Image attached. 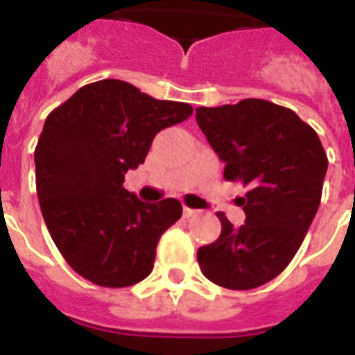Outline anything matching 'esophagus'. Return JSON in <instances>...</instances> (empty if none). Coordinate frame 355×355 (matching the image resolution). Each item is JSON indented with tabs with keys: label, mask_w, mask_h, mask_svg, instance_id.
Returning <instances> with one entry per match:
<instances>
[{
	"label": "esophagus",
	"mask_w": 355,
	"mask_h": 355,
	"mask_svg": "<svg viewBox=\"0 0 355 355\" xmlns=\"http://www.w3.org/2000/svg\"><path fill=\"white\" fill-rule=\"evenodd\" d=\"M182 214H184V217H186V219H189V217L197 216V214H199V210H195V208H188V206H184Z\"/></svg>",
	"instance_id": "1"
}]
</instances>
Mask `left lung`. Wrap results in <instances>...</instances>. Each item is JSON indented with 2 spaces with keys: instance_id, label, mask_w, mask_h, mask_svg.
I'll list each match as a JSON object with an SVG mask.
<instances>
[{
  "instance_id": "1",
  "label": "left lung",
  "mask_w": 355,
  "mask_h": 355,
  "mask_svg": "<svg viewBox=\"0 0 355 355\" xmlns=\"http://www.w3.org/2000/svg\"><path fill=\"white\" fill-rule=\"evenodd\" d=\"M197 123L219 158L225 178L248 186L245 225L219 211L221 236L199 248L202 275L217 286L247 291L291 263L319 210L328 156L319 136L291 108L265 99L197 108Z\"/></svg>"
}]
</instances>
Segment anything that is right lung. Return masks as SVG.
Segmentation results:
<instances>
[{
    "label": "right lung",
    "mask_w": 355,
    "mask_h": 355,
    "mask_svg": "<svg viewBox=\"0 0 355 355\" xmlns=\"http://www.w3.org/2000/svg\"><path fill=\"white\" fill-rule=\"evenodd\" d=\"M188 103L160 101L118 79L86 85L44 123L35 149L36 193L71 269L101 287L150 275L162 234L182 216L177 199L147 205L123 188L162 128L188 119Z\"/></svg>",
    "instance_id": "right-lung-1"
}]
</instances>
